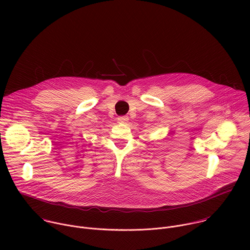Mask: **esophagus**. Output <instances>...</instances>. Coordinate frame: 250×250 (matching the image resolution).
Instances as JSON below:
<instances>
[{
    "label": "esophagus",
    "mask_w": 250,
    "mask_h": 250,
    "mask_svg": "<svg viewBox=\"0 0 250 250\" xmlns=\"http://www.w3.org/2000/svg\"><path fill=\"white\" fill-rule=\"evenodd\" d=\"M127 121H128V117H125V116H124V117H119V118H118V122L121 123V124H125V123H126Z\"/></svg>",
    "instance_id": "34e87169"
}]
</instances>
